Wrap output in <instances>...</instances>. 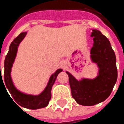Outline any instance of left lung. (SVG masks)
<instances>
[{
    "label": "left lung",
    "mask_w": 124,
    "mask_h": 124,
    "mask_svg": "<svg viewBox=\"0 0 124 124\" xmlns=\"http://www.w3.org/2000/svg\"><path fill=\"white\" fill-rule=\"evenodd\" d=\"M92 31L91 36L94 37V45L91 49V59L99 68L97 77L78 81L66 72L72 97L83 106H94L104 101L111 94L117 78L116 57L110 42L101 32Z\"/></svg>",
    "instance_id": "left-lung-1"
}]
</instances>
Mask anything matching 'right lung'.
<instances>
[{"label":"right lung","mask_w":124,"mask_h":124,"mask_svg":"<svg viewBox=\"0 0 124 124\" xmlns=\"http://www.w3.org/2000/svg\"><path fill=\"white\" fill-rule=\"evenodd\" d=\"M27 32H21V34L17 36L13 41L11 43L9 48V52L7 55L6 56L5 61H4V78L2 79L1 74L0 75V80L3 82V85L5 84L4 87L7 86L8 90L9 91L10 94H12L13 99L15 100V101L20 105L22 107L30 108V109H37V108H44L47 106L49 103L50 100L51 99V89L52 86L54 84L55 80L58 76V74L62 71V69H58L56 72L52 74L50 77L49 82L47 83V85L46 86L45 89L39 95H30V94H23L14 86L12 80L11 78V69L12 64L15 61L17 50H18V47L21 41L25 37ZM4 81H2V79ZM6 88V87H5ZM7 90V88H6Z\"/></svg>","instance_id":"add662e5"}]
</instances>
